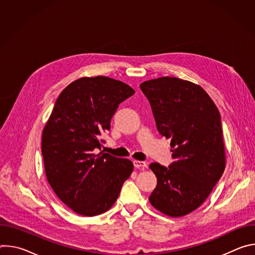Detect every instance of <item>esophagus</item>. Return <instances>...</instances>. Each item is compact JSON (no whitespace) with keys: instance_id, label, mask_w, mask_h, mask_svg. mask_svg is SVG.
Listing matches in <instances>:
<instances>
[{"instance_id":"obj_1","label":"esophagus","mask_w":255,"mask_h":255,"mask_svg":"<svg viewBox=\"0 0 255 255\" xmlns=\"http://www.w3.org/2000/svg\"><path fill=\"white\" fill-rule=\"evenodd\" d=\"M133 164H134V166L136 167V168H143V167H146L147 166V164L145 163L144 161H140V160H134L133 161Z\"/></svg>"}]
</instances>
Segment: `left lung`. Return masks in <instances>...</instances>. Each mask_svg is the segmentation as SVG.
<instances>
[{
	"mask_svg": "<svg viewBox=\"0 0 255 255\" xmlns=\"http://www.w3.org/2000/svg\"><path fill=\"white\" fill-rule=\"evenodd\" d=\"M140 89L158 132L170 139L174 159L168 167L149 165L157 177L149 202L167 216L188 215L206 201L225 169L219 110L203 88L189 81L163 77L142 83Z\"/></svg>",
	"mask_w": 255,
	"mask_h": 255,
	"instance_id": "obj_1",
	"label": "left lung"
}]
</instances>
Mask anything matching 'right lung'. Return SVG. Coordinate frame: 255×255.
Segmentation results:
<instances>
[{
    "label": "right lung",
    "mask_w": 255,
    "mask_h": 255,
    "mask_svg": "<svg viewBox=\"0 0 255 255\" xmlns=\"http://www.w3.org/2000/svg\"><path fill=\"white\" fill-rule=\"evenodd\" d=\"M135 91L107 77L82 78L58 96L42 132L45 174L56 196L77 214H103L133 171L127 158L95 153L119 104Z\"/></svg>",
    "instance_id": "add662e5"
}]
</instances>
